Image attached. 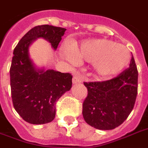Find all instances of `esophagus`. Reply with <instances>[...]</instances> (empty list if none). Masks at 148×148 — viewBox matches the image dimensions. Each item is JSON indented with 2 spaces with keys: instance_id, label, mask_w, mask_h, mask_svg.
<instances>
[{
  "instance_id": "obj_1",
  "label": "esophagus",
  "mask_w": 148,
  "mask_h": 148,
  "mask_svg": "<svg viewBox=\"0 0 148 148\" xmlns=\"http://www.w3.org/2000/svg\"><path fill=\"white\" fill-rule=\"evenodd\" d=\"M72 82H73V85H77V84L82 83V77H81V76L78 75V74H76L75 76L73 77Z\"/></svg>"
}]
</instances>
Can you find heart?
<instances>
[{"mask_svg": "<svg viewBox=\"0 0 148 148\" xmlns=\"http://www.w3.org/2000/svg\"><path fill=\"white\" fill-rule=\"evenodd\" d=\"M61 53L72 64L77 56L88 61L95 73L103 77L119 74L130 61V52L125 45L101 38L83 40L73 49L63 47Z\"/></svg>", "mask_w": 148, "mask_h": 148, "instance_id": "b5f03b06", "label": "heart"}]
</instances>
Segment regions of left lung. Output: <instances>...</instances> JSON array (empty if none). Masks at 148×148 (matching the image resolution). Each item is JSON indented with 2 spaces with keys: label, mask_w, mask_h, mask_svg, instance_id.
I'll list each match as a JSON object with an SVG mask.
<instances>
[{
  "label": "left lung",
  "mask_w": 148,
  "mask_h": 148,
  "mask_svg": "<svg viewBox=\"0 0 148 148\" xmlns=\"http://www.w3.org/2000/svg\"><path fill=\"white\" fill-rule=\"evenodd\" d=\"M138 71L133 56L130 67L106 82H84L88 96L83 103L86 123L100 130L115 129L128 118L137 95Z\"/></svg>",
  "instance_id": "1"
}]
</instances>
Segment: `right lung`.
<instances>
[{
  "instance_id": "1",
  "label": "right lung",
  "mask_w": 148,
  "mask_h": 148,
  "mask_svg": "<svg viewBox=\"0 0 148 148\" xmlns=\"http://www.w3.org/2000/svg\"><path fill=\"white\" fill-rule=\"evenodd\" d=\"M66 30L50 25L37 26L24 35L14 49L10 68L13 106L30 124H45L54 119L56 101L71 88L72 76L38 68L29 57V48L38 38H43L56 50Z\"/></svg>"
}]
</instances>
